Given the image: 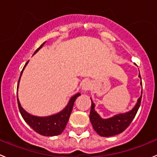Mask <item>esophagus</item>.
<instances>
[{"label": "esophagus", "instance_id": "obj_1", "mask_svg": "<svg viewBox=\"0 0 157 157\" xmlns=\"http://www.w3.org/2000/svg\"><path fill=\"white\" fill-rule=\"evenodd\" d=\"M91 88V83L89 80H86V81H84L83 83V86H82V89L83 90H89Z\"/></svg>", "mask_w": 157, "mask_h": 157}]
</instances>
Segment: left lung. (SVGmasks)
<instances>
[{"label":"left lung","mask_w":157,"mask_h":157,"mask_svg":"<svg viewBox=\"0 0 157 157\" xmlns=\"http://www.w3.org/2000/svg\"><path fill=\"white\" fill-rule=\"evenodd\" d=\"M141 78V76L139 75ZM142 95L140 96L136 106L132 110L126 113L119 114L109 119H102L94 110V104L92 102L90 113V120L94 130L101 136H112L124 132L130 126L137 113L141 103ZM92 101V100H91Z\"/></svg>","instance_id":"1"}]
</instances>
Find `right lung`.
<instances>
[{
    "instance_id": "right-lung-1",
    "label": "right lung",
    "mask_w": 157,
    "mask_h": 157,
    "mask_svg": "<svg viewBox=\"0 0 157 157\" xmlns=\"http://www.w3.org/2000/svg\"><path fill=\"white\" fill-rule=\"evenodd\" d=\"M45 43V42H44ZM44 43L42 44L36 50L35 53L42 48ZM26 63V64H27ZM24 65V67L26 66ZM24 70V68H23ZM22 70V71H23ZM21 71V74H22ZM20 76V77H21ZM20 80V78H19ZM19 80H18V83H19ZM17 83V86H18ZM80 95V94H76L75 96L71 97L70 100V102L68 103L67 106L61 111V112L55 114V115L50 116V117H34L30 114L27 113L22 107H21L20 102L17 98V104L18 108H19L20 113H21V116L24 118V121L34 130L37 133L43 136H57V135L60 134L63 132L66 127L67 124L68 122V120L70 118L71 112H72L73 106H74V101L77 97Z\"/></svg>"
}]
</instances>
